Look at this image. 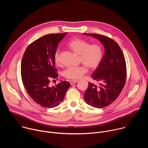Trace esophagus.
Returning <instances> with one entry per match:
<instances>
[{
    "instance_id": "esophagus-1",
    "label": "esophagus",
    "mask_w": 148,
    "mask_h": 148,
    "mask_svg": "<svg viewBox=\"0 0 148 148\" xmlns=\"http://www.w3.org/2000/svg\"><path fill=\"white\" fill-rule=\"evenodd\" d=\"M78 81V80H70V84H75V82H77Z\"/></svg>"
}]
</instances>
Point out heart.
Here are the masks:
<instances>
[{
  "label": "heart",
  "mask_w": 148,
  "mask_h": 148,
  "mask_svg": "<svg viewBox=\"0 0 148 148\" xmlns=\"http://www.w3.org/2000/svg\"><path fill=\"white\" fill-rule=\"evenodd\" d=\"M69 48L74 53L79 55V61L90 69L98 67L103 57V51L101 46L97 44L91 45L86 40L81 38H74L68 43ZM56 64H60V51L56 50L54 56ZM84 65L78 67H70L63 72L66 78L77 79L82 77L87 71V67Z\"/></svg>",
  "instance_id": "1"
}]
</instances>
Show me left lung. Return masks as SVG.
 Listing matches in <instances>:
<instances>
[{
	"instance_id": "left-lung-1",
	"label": "left lung",
	"mask_w": 148,
	"mask_h": 148,
	"mask_svg": "<svg viewBox=\"0 0 148 148\" xmlns=\"http://www.w3.org/2000/svg\"><path fill=\"white\" fill-rule=\"evenodd\" d=\"M84 34L97 38L105 49L101 63L92 74V78L100 82L99 86L89 82L84 95L87 104L101 108L115 101L123 90L126 79L125 59L121 49L113 39L98 34Z\"/></svg>"
}]
</instances>
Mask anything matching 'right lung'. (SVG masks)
Wrapping results in <instances>:
<instances>
[{"label": "right lung", "instance_id": "add662e5", "mask_svg": "<svg viewBox=\"0 0 148 148\" xmlns=\"http://www.w3.org/2000/svg\"><path fill=\"white\" fill-rule=\"evenodd\" d=\"M67 34H50L40 37L27 47L23 54L21 63L23 86L31 98L41 107L58 106L70 86V83L66 81L50 86L51 80L58 77L54 53L58 43Z\"/></svg>", "mask_w": 148, "mask_h": 148}]
</instances>
